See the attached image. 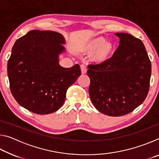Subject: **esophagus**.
I'll use <instances>...</instances> for the list:
<instances>
[{"instance_id":"34e87169","label":"esophagus","mask_w":159,"mask_h":159,"mask_svg":"<svg viewBox=\"0 0 159 159\" xmlns=\"http://www.w3.org/2000/svg\"><path fill=\"white\" fill-rule=\"evenodd\" d=\"M80 70H81L82 74H85L86 72H87V68H86V66L84 64H81L80 65Z\"/></svg>"}]
</instances>
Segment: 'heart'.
<instances>
[{"mask_svg":"<svg viewBox=\"0 0 159 159\" xmlns=\"http://www.w3.org/2000/svg\"><path fill=\"white\" fill-rule=\"evenodd\" d=\"M79 51L85 55H90V58L93 62L102 64L114 57L116 47L111 42L107 41L104 37L99 36L83 43L79 46Z\"/></svg>","mask_w":159,"mask_h":159,"instance_id":"heart-1","label":"heart"}]
</instances>
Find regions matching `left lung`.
Returning a JSON list of instances; mask_svg holds the SVG:
<instances>
[{
  "label": "left lung",
  "mask_w": 159,
  "mask_h": 159,
  "mask_svg": "<svg viewBox=\"0 0 159 159\" xmlns=\"http://www.w3.org/2000/svg\"><path fill=\"white\" fill-rule=\"evenodd\" d=\"M119 45L111 60L88 65L89 95L102 114L120 116L133 111L144 101L149 90L152 64L140 39L116 33Z\"/></svg>",
  "instance_id": "obj_1"
}]
</instances>
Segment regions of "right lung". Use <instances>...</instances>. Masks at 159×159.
Listing matches in <instances>:
<instances>
[{
	"instance_id": "add662e5",
	"label": "right lung",
	"mask_w": 159,
	"mask_h": 159,
	"mask_svg": "<svg viewBox=\"0 0 159 159\" xmlns=\"http://www.w3.org/2000/svg\"><path fill=\"white\" fill-rule=\"evenodd\" d=\"M64 43L57 32L34 30L13 45L7 62L10 91L19 104L34 114L57 111L68 88L81 74L78 64L71 68L59 65Z\"/></svg>"
}]
</instances>
